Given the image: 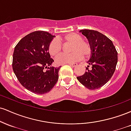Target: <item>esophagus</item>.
<instances>
[{
    "instance_id": "esophagus-1",
    "label": "esophagus",
    "mask_w": 131,
    "mask_h": 131,
    "mask_svg": "<svg viewBox=\"0 0 131 131\" xmlns=\"http://www.w3.org/2000/svg\"><path fill=\"white\" fill-rule=\"evenodd\" d=\"M69 64H70V66H71V67H76V66L78 65V63H70Z\"/></svg>"
}]
</instances>
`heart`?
<instances>
[{
  "instance_id": "obj_1",
  "label": "heart",
  "mask_w": 131,
  "mask_h": 131,
  "mask_svg": "<svg viewBox=\"0 0 131 131\" xmlns=\"http://www.w3.org/2000/svg\"><path fill=\"white\" fill-rule=\"evenodd\" d=\"M60 40L73 43L71 52L70 55H62L58 56L55 60L58 64H70L76 62L84 57H88L91 53V47L90 43L76 33H70L65 35L63 37L59 38ZM61 46L60 41L57 39L52 40L49 46V52L52 57H57L61 53Z\"/></svg>"
}]
</instances>
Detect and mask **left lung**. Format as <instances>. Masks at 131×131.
<instances>
[{
  "mask_svg": "<svg viewBox=\"0 0 131 131\" xmlns=\"http://www.w3.org/2000/svg\"><path fill=\"white\" fill-rule=\"evenodd\" d=\"M79 32L88 39L91 53L85 73L77 79L89 89H97L112 77L118 62V53L112 40L99 31L82 29ZM89 65L91 69L88 68Z\"/></svg>",
  "mask_w": 131,
  "mask_h": 131,
  "instance_id": "obj_1",
  "label": "left lung"
}]
</instances>
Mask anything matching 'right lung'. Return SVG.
<instances>
[{"instance_id":"right-lung-1","label":"right lung","mask_w":131,"mask_h":131,"mask_svg":"<svg viewBox=\"0 0 131 131\" xmlns=\"http://www.w3.org/2000/svg\"><path fill=\"white\" fill-rule=\"evenodd\" d=\"M55 37L46 31H34L22 38L15 47L13 72L21 84L34 94L49 92L58 81L61 66L51 67L54 60L49 52V46Z\"/></svg>"}]
</instances>
